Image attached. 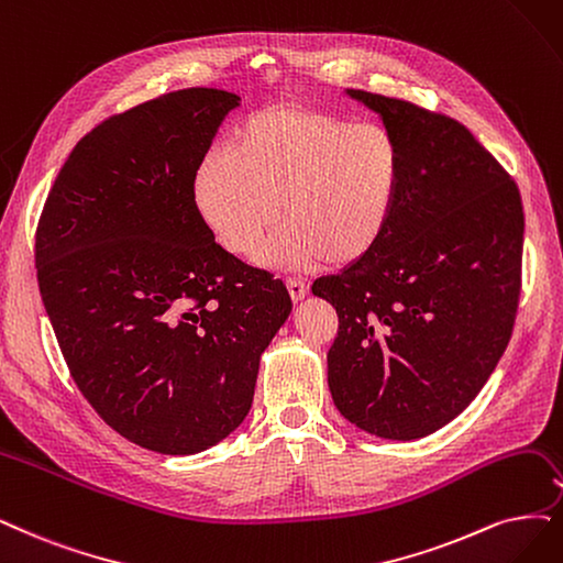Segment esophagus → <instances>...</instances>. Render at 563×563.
<instances>
[{
  "instance_id": "34e87169",
  "label": "esophagus",
  "mask_w": 563,
  "mask_h": 563,
  "mask_svg": "<svg viewBox=\"0 0 563 563\" xmlns=\"http://www.w3.org/2000/svg\"><path fill=\"white\" fill-rule=\"evenodd\" d=\"M287 289H289V297H292L295 301H301L306 295H308V283L301 280V278H287Z\"/></svg>"
}]
</instances>
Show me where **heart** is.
<instances>
[{
    "instance_id": "heart-1",
    "label": "heart",
    "mask_w": 563,
    "mask_h": 563,
    "mask_svg": "<svg viewBox=\"0 0 563 563\" xmlns=\"http://www.w3.org/2000/svg\"><path fill=\"white\" fill-rule=\"evenodd\" d=\"M399 139L378 122L280 103L241 120L229 145H213L192 176V203L211 236L236 257L303 268L352 266L387 236L404 192Z\"/></svg>"
}]
</instances>
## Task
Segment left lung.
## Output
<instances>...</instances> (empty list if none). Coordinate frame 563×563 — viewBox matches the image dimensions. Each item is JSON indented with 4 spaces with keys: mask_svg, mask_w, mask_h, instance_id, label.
I'll use <instances>...</instances> for the list:
<instances>
[{
    "mask_svg": "<svg viewBox=\"0 0 563 563\" xmlns=\"http://www.w3.org/2000/svg\"><path fill=\"white\" fill-rule=\"evenodd\" d=\"M347 95L399 139L406 178L383 243L313 283L339 313L327 380L345 420L412 441L454 420L506 352L522 289L525 208L462 122L404 99Z\"/></svg>",
    "mask_w": 563,
    "mask_h": 563,
    "instance_id": "obj_1",
    "label": "left lung"
}]
</instances>
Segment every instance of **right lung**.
I'll return each instance as SVG.
<instances>
[{"label": "right lung", "instance_id": "add662e5", "mask_svg": "<svg viewBox=\"0 0 563 563\" xmlns=\"http://www.w3.org/2000/svg\"><path fill=\"white\" fill-rule=\"evenodd\" d=\"M239 97L166 92L111 115L62 166L36 227V278L82 397L124 439L195 454L253 406L292 310L283 280L216 243L192 176Z\"/></svg>", "mask_w": 563, "mask_h": 563}]
</instances>
